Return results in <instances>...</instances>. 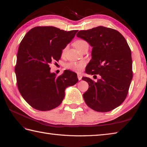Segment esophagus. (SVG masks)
<instances>
[{
  "label": "esophagus",
  "instance_id": "esophagus-1",
  "mask_svg": "<svg viewBox=\"0 0 147 147\" xmlns=\"http://www.w3.org/2000/svg\"><path fill=\"white\" fill-rule=\"evenodd\" d=\"M77 77H78V78L79 80H81L82 78V75H80V74H78V75H77Z\"/></svg>",
  "mask_w": 147,
  "mask_h": 147
}]
</instances>
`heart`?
<instances>
[{"label": "heart", "instance_id": "obj_1", "mask_svg": "<svg viewBox=\"0 0 147 147\" xmlns=\"http://www.w3.org/2000/svg\"><path fill=\"white\" fill-rule=\"evenodd\" d=\"M86 45H88V42L82 39L77 40L75 42V46L78 50H80L82 48H83V47ZM66 49L67 48L65 47L63 50V54H64V53L65 52ZM84 66H85V63L83 61L78 62V63H70L66 64L67 69L75 71V72H82L83 68L84 67Z\"/></svg>", "mask_w": 147, "mask_h": 147}]
</instances>
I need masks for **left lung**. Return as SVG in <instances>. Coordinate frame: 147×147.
Returning <instances> with one entry per match:
<instances>
[{"instance_id":"1","label":"left lung","mask_w":147,"mask_h":147,"mask_svg":"<svg viewBox=\"0 0 147 147\" xmlns=\"http://www.w3.org/2000/svg\"><path fill=\"white\" fill-rule=\"evenodd\" d=\"M77 36L92 47L86 73L100 77L96 82L82 78L89 84L83 95L85 103L99 112L118 107L126 99L133 76L131 51L126 39L117 30L103 26L80 30Z\"/></svg>"}]
</instances>
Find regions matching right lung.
I'll list each match as a JSON object with an SVG mask.
<instances>
[{
	"label": "right lung",
	"instance_id": "1",
	"mask_svg": "<svg viewBox=\"0 0 147 147\" xmlns=\"http://www.w3.org/2000/svg\"><path fill=\"white\" fill-rule=\"evenodd\" d=\"M77 32L38 26L30 29L21 42L15 69L17 86L34 109L48 111L57 107L64 98L65 88L78 82L76 73L65 70L57 77L50 67L60 59L62 50Z\"/></svg>",
	"mask_w": 147,
	"mask_h": 147
}]
</instances>
